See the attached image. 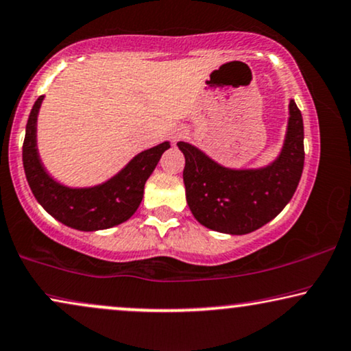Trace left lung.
Listing matches in <instances>:
<instances>
[{
	"label": "left lung",
	"mask_w": 351,
	"mask_h": 351,
	"mask_svg": "<svg viewBox=\"0 0 351 351\" xmlns=\"http://www.w3.org/2000/svg\"><path fill=\"white\" fill-rule=\"evenodd\" d=\"M303 117L293 99L284 143L274 161L254 169H232L186 142L184 184L190 211L199 224L230 235H245L274 219L302 179L304 165Z\"/></svg>",
	"instance_id": "left-lung-1"
}]
</instances>
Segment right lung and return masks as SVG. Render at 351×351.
I'll return each instance as SVG.
<instances>
[{"mask_svg": "<svg viewBox=\"0 0 351 351\" xmlns=\"http://www.w3.org/2000/svg\"><path fill=\"white\" fill-rule=\"evenodd\" d=\"M45 97L36 99L25 127L22 161L29 186L45 211L72 229L95 232L119 226L138 209L145 182L152 176L169 142L145 149L130 159L122 169L92 186H67L45 169L36 147V121Z\"/></svg>", "mask_w": 351, "mask_h": 351, "instance_id": "add662e5", "label": "right lung"}]
</instances>
